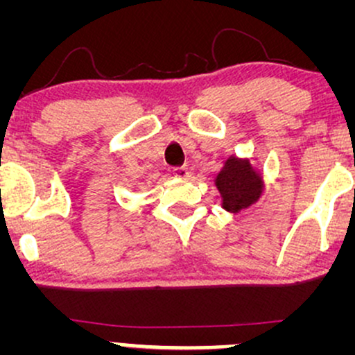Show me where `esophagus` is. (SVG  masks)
I'll use <instances>...</instances> for the list:
<instances>
[{"label":"esophagus","instance_id":"esophagus-1","mask_svg":"<svg viewBox=\"0 0 355 355\" xmlns=\"http://www.w3.org/2000/svg\"><path fill=\"white\" fill-rule=\"evenodd\" d=\"M172 172H173L175 177H178V178H185V177H189V168H187V165L173 166Z\"/></svg>","mask_w":355,"mask_h":355}]
</instances>
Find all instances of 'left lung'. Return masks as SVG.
I'll return each mask as SVG.
<instances>
[{
  "label": "left lung",
  "instance_id": "8db88e82",
  "mask_svg": "<svg viewBox=\"0 0 355 355\" xmlns=\"http://www.w3.org/2000/svg\"><path fill=\"white\" fill-rule=\"evenodd\" d=\"M217 187L223 197V207L232 211H239L254 203L262 190L250 165L237 158L227 160L225 168L217 177Z\"/></svg>",
  "mask_w": 355,
  "mask_h": 355
}]
</instances>
